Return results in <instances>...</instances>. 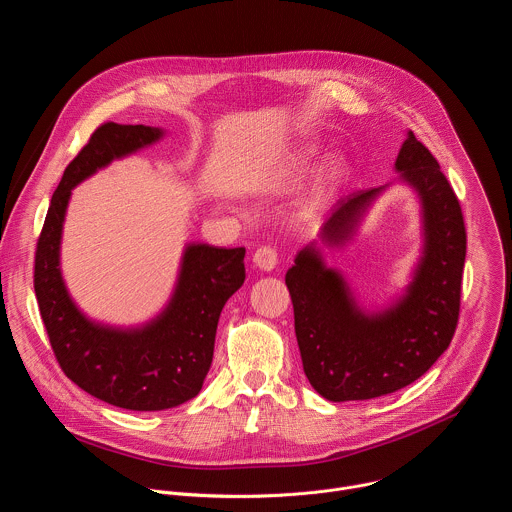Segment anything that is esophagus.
Here are the masks:
<instances>
[{
	"label": "esophagus",
	"mask_w": 512,
	"mask_h": 512,
	"mask_svg": "<svg viewBox=\"0 0 512 512\" xmlns=\"http://www.w3.org/2000/svg\"><path fill=\"white\" fill-rule=\"evenodd\" d=\"M277 251L273 247H259L255 253H253V263L263 269V271H271L275 269L277 265Z\"/></svg>",
	"instance_id": "obj_1"
}]
</instances>
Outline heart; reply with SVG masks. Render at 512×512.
<instances>
[{"label":"heart","instance_id":"b5f03b06","mask_svg":"<svg viewBox=\"0 0 512 512\" xmlns=\"http://www.w3.org/2000/svg\"><path fill=\"white\" fill-rule=\"evenodd\" d=\"M316 156H318V154H316V148H300L294 156H291V158L287 160V164H285L281 176H283L285 180H298V178H302V176L314 166ZM340 172H342V164L334 160V162L328 164L326 178H328L330 182H334V180L340 176Z\"/></svg>","mask_w":512,"mask_h":512}]
</instances>
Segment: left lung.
<instances>
[{
    "label": "left lung",
    "mask_w": 512,
    "mask_h": 512,
    "mask_svg": "<svg viewBox=\"0 0 512 512\" xmlns=\"http://www.w3.org/2000/svg\"><path fill=\"white\" fill-rule=\"evenodd\" d=\"M395 170L415 190L423 223L421 257L397 300L377 312L360 308L317 245L344 247L387 186L340 198L318 241L306 245L285 273L304 373L334 403L375 399L411 385L444 354L458 326L466 259L460 202L413 131H407Z\"/></svg>",
    "instance_id": "1"
}]
</instances>
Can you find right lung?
Listing matches in <instances>:
<instances>
[{
	"label": "right lung",
	"instance_id": "1",
	"mask_svg": "<svg viewBox=\"0 0 512 512\" xmlns=\"http://www.w3.org/2000/svg\"><path fill=\"white\" fill-rule=\"evenodd\" d=\"M164 129L105 123L72 160L52 194L36 245L34 291L64 375L89 395L131 411L178 407L202 389L227 300L245 281V249L190 243L168 306L150 322L117 328L87 318L60 271V239L72 188L160 141Z\"/></svg>",
	"mask_w": 512,
	"mask_h": 512
}]
</instances>
